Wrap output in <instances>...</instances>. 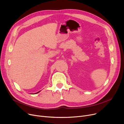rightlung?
<instances>
[{
	"instance_id": "add662e5",
	"label": "right lung",
	"mask_w": 124,
	"mask_h": 124,
	"mask_svg": "<svg viewBox=\"0 0 124 124\" xmlns=\"http://www.w3.org/2000/svg\"><path fill=\"white\" fill-rule=\"evenodd\" d=\"M39 92H40V91H39ZM39 92H37V93H39ZM35 94H36V93H35Z\"/></svg>"
}]
</instances>
